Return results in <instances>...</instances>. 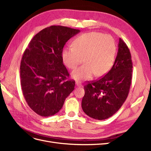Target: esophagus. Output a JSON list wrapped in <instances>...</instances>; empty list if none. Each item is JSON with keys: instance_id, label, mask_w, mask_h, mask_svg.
<instances>
[{"instance_id": "obj_1", "label": "esophagus", "mask_w": 151, "mask_h": 151, "mask_svg": "<svg viewBox=\"0 0 151 151\" xmlns=\"http://www.w3.org/2000/svg\"><path fill=\"white\" fill-rule=\"evenodd\" d=\"M76 84L77 86H78V87H81V86H82V84H81V82H80V81H77L76 82Z\"/></svg>"}]
</instances>
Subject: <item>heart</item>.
Masks as SVG:
<instances>
[{
	"instance_id": "b5f03b06",
	"label": "heart",
	"mask_w": 151,
	"mask_h": 151,
	"mask_svg": "<svg viewBox=\"0 0 151 151\" xmlns=\"http://www.w3.org/2000/svg\"><path fill=\"white\" fill-rule=\"evenodd\" d=\"M116 44L111 36L98 32L84 33L76 38L74 47L64 49L63 60L70 69H75L83 62L86 63L72 73L77 80L101 76L111 68L116 54Z\"/></svg>"
}]
</instances>
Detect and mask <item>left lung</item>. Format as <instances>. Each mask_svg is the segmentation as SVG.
<instances>
[{
  "label": "left lung",
  "instance_id": "8db88e82",
  "mask_svg": "<svg viewBox=\"0 0 151 151\" xmlns=\"http://www.w3.org/2000/svg\"><path fill=\"white\" fill-rule=\"evenodd\" d=\"M131 54L126 43L120 38L113 65L98 80L88 81L82 108L87 115L96 120L107 119L119 109L126 100L132 83Z\"/></svg>",
  "mask_w": 151,
  "mask_h": 151
}]
</instances>
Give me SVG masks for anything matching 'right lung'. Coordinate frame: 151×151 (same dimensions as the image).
Instances as JSON below:
<instances>
[{"instance_id":"add662e5","label":"right lung","mask_w":151,"mask_h":151,"mask_svg":"<svg viewBox=\"0 0 151 151\" xmlns=\"http://www.w3.org/2000/svg\"><path fill=\"white\" fill-rule=\"evenodd\" d=\"M80 31L62 26H51L31 39L22 57L21 89L30 108L42 116H52L62 108L74 89L75 81L63 63V48Z\"/></svg>"}]
</instances>
